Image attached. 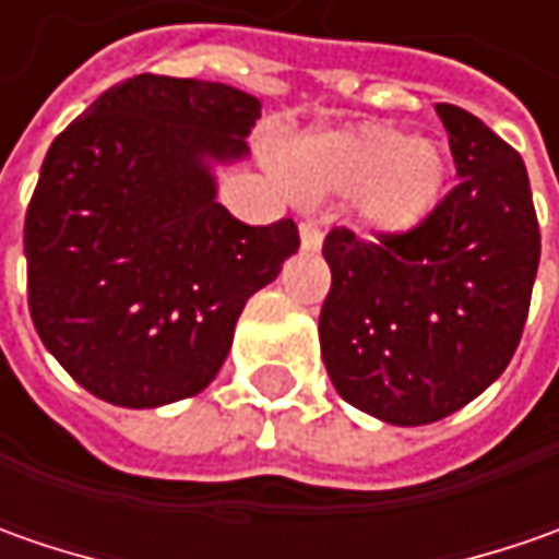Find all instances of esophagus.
Instances as JSON below:
<instances>
[{"mask_svg":"<svg viewBox=\"0 0 559 559\" xmlns=\"http://www.w3.org/2000/svg\"><path fill=\"white\" fill-rule=\"evenodd\" d=\"M301 248H308V251H317V248L323 246V229L317 221H301Z\"/></svg>","mask_w":559,"mask_h":559,"instance_id":"1","label":"esophagus"}]
</instances>
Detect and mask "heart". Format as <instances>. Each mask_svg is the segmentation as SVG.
Masks as SVG:
<instances>
[{
	"instance_id": "1",
	"label": "heart",
	"mask_w": 559,
	"mask_h": 559,
	"mask_svg": "<svg viewBox=\"0 0 559 559\" xmlns=\"http://www.w3.org/2000/svg\"><path fill=\"white\" fill-rule=\"evenodd\" d=\"M286 183L305 199L357 195L360 226L379 236H404L439 207L448 162L439 145L407 140L395 127L360 123L298 140L283 158Z\"/></svg>"
}]
</instances>
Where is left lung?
I'll return each mask as SVG.
<instances>
[{
  "label": "left lung",
  "mask_w": 559,
  "mask_h": 559,
  "mask_svg": "<svg viewBox=\"0 0 559 559\" xmlns=\"http://www.w3.org/2000/svg\"><path fill=\"white\" fill-rule=\"evenodd\" d=\"M461 183L414 233L323 239L320 348L335 392L395 426L448 417L504 373L526 326L542 233L526 164L457 105H436Z\"/></svg>",
  "instance_id": "1"
}]
</instances>
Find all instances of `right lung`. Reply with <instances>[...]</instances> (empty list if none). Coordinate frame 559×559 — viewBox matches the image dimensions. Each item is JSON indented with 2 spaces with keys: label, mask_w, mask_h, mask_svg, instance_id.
I'll return each instance as SVG.
<instances>
[{
  "label": "right lung",
  "mask_w": 559,
  "mask_h": 559,
  "mask_svg": "<svg viewBox=\"0 0 559 559\" xmlns=\"http://www.w3.org/2000/svg\"><path fill=\"white\" fill-rule=\"evenodd\" d=\"M261 102L226 83L140 74L105 90L46 152L24 217L36 333L118 407L199 395L236 320L298 251L289 217L236 221L207 162L246 155Z\"/></svg>",
  "instance_id": "right-lung-1"
}]
</instances>
